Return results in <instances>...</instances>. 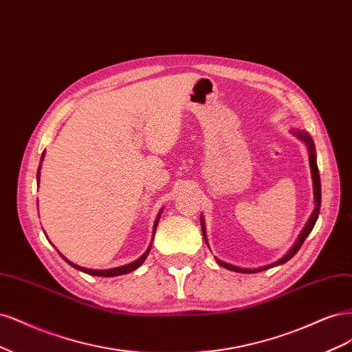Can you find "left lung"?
<instances>
[{"label":"left lung","instance_id":"obj_1","mask_svg":"<svg viewBox=\"0 0 352 352\" xmlns=\"http://www.w3.org/2000/svg\"><path fill=\"white\" fill-rule=\"evenodd\" d=\"M291 133L296 135L297 139H300L305 147H307L309 151V162H310V171H311V179H313V192H314V210L311 213V217L309 218L307 223H305V226L302 228V231L300 232L297 241L294 243V245L289 248V252L280 257L279 260H276V262L270 263V265H266V266H260V267H256V269H247V267H240V266H235V265H231V263H226L223 262V260L221 258H217L214 257V260H217V263L225 269L228 270H232V272H240V274H256V272H262V270H267L270 267H275V266H280L283 263H287L288 260L291 257L296 256V253L300 250V247L302 245L305 238L309 236V234L311 232V230L314 228L316 225V221L317 218H319V212H320V205H322V186H320V175H319V168H317V161H316V146H314V142L311 139V135L304 131V130H297V129H291ZM200 225H201V232H203V238H205V241L209 247V243H208V236H206V225H205V218L201 217L200 214Z\"/></svg>","mask_w":352,"mask_h":352}]
</instances>
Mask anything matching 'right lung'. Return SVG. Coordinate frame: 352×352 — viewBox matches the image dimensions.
<instances>
[{
	"mask_svg": "<svg viewBox=\"0 0 352 352\" xmlns=\"http://www.w3.org/2000/svg\"><path fill=\"white\" fill-rule=\"evenodd\" d=\"M43 156H45V152L42 153V156H41V164H39V168H38V174H36V181H38V187H39V177H41V166H42V161H43ZM162 210L164 209H161L160 210V213H157V217H156V219H155V223H153V231H152V241H153V236H155V231H156V226H157V222H160V219H161V213H162ZM47 235V234H45ZM50 241V240H48ZM151 248H152V243H151V245L147 247V250L138 258V260H134V262H131V263H129V265H122V266H118V267H111V269H89V267H83V266H78V265H76V263H73L72 260H69L67 257H64L58 250L60 253V256L65 260L67 263H69L70 266H73L74 269H77V270H80V272H85V274H87V275H94V276H105V278H109V276H120V275H126V274H129V272H133V270H135L138 269L139 266H142L143 265V262L146 260V257L149 256V252H151Z\"/></svg>",
	"mask_w": 352,
	"mask_h": 352,
	"instance_id": "add662e5",
	"label": "right lung"
}]
</instances>
